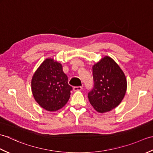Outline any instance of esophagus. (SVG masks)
Masks as SVG:
<instances>
[{
  "label": "esophagus",
  "mask_w": 153,
  "mask_h": 153,
  "mask_svg": "<svg viewBox=\"0 0 153 153\" xmlns=\"http://www.w3.org/2000/svg\"><path fill=\"white\" fill-rule=\"evenodd\" d=\"M74 91H81L82 89V86H75L73 88Z\"/></svg>",
  "instance_id": "obj_1"
}]
</instances>
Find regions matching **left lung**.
<instances>
[{
	"label": "left lung",
	"instance_id": "8db88e82",
	"mask_svg": "<svg viewBox=\"0 0 153 153\" xmlns=\"http://www.w3.org/2000/svg\"><path fill=\"white\" fill-rule=\"evenodd\" d=\"M94 86L88 93L91 105L103 113L118 106L125 96L127 81L123 71L109 56L93 66Z\"/></svg>",
	"mask_w": 153,
	"mask_h": 153
}]
</instances>
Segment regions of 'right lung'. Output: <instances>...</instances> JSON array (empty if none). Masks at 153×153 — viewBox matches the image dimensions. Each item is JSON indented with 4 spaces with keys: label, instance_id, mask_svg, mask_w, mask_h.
<instances>
[{
    "label": "right lung",
    "instance_id": "obj_1",
    "mask_svg": "<svg viewBox=\"0 0 153 153\" xmlns=\"http://www.w3.org/2000/svg\"><path fill=\"white\" fill-rule=\"evenodd\" d=\"M34 98L42 108L54 112L62 108L69 100L72 87L62 65L48 58L39 67L31 81Z\"/></svg>",
    "mask_w": 153,
    "mask_h": 153
}]
</instances>
